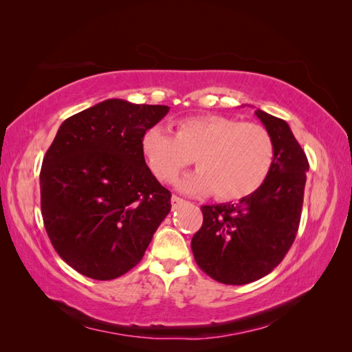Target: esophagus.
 <instances>
[{
	"mask_svg": "<svg viewBox=\"0 0 352 352\" xmlns=\"http://www.w3.org/2000/svg\"><path fill=\"white\" fill-rule=\"evenodd\" d=\"M184 202H185L184 198H180V197H177V195H173V197H172V207H173V210L177 208L179 206H182Z\"/></svg>",
	"mask_w": 352,
	"mask_h": 352,
	"instance_id": "esophagus-1",
	"label": "esophagus"
}]
</instances>
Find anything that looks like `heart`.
I'll use <instances>...</instances> for the list:
<instances>
[{"label": "heart", "mask_w": 352, "mask_h": 352, "mask_svg": "<svg viewBox=\"0 0 352 352\" xmlns=\"http://www.w3.org/2000/svg\"><path fill=\"white\" fill-rule=\"evenodd\" d=\"M142 153L157 179L172 184L192 163L198 170L179 182L190 194L214 192L220 201L248 198L263 186L273 160L270 133L258 123L219 114L180 120L175 136L158 126L142 136Z\"/></svg>", "instance_id": "heart-1"}]
</instances>
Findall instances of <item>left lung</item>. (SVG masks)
Listing matches in <instances>:
<instances>
[{
    "mask_svg": "<svg viewBox=\"0 0 352 352\" xmlns=\"http://www.w3.org/2000/svg\"><path fill=\"white\" fill-rule=\"evenodd\" d=\"M274 145L263 186L238 204L202 206V226L192 236L198 267L225 285L261 279L278 265L295 241L301 220L308 160L287 123L255 111Z\"/></svg>",
    "mask_w": 352,
    "mask_h": 352,
    "instance_id": "left-lung-1",
    "label": "left lung"
}]
</instances>
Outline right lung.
I'll list each match as a JSON object with an SVG mask.
<instances>
[{
	"mask_svg": "<svg viewBox=\"0 0 352 352\" xmlns=\"http://www.w3.org/2000/svg\"><path fill=\"white\" fill-rule=\"evenodd\" d=\"M167 105L107 100L61 123L41 168V211L52 247L95 280L127 273L144 257L172 194L142 153V136Z\"/></svg>",
	"mask_w": 352,
	"mask_h": 352,
	"instance_id": "obj_1",
	"label": "right lung"
}]
</instances>
